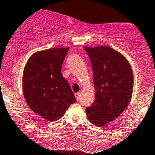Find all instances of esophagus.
Returning a JSON list of instances; mask_svg holds the SVG:
<instances>
[{
  "label": "esophagus",
  "mask_w": 155,
  "mask_h": 155,
  "mask_svg": "<svg viewBox=\"0 0 155 155\" xmlns=\"http://www.w3.org/2000/svg\"><path fill=\"white\" fill-rule=\"evenodd\" d=\"M75 97H76V100L79 101V97H80V92H77V93H75Z\"/></svg>",
  "instance_id": "obj_1"
}]
</instances>
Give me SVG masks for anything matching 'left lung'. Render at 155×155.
Returning <instances> with one entry per match:
<instances>
[{"instance_id":"1","label":"left lung","mask_w":155,"mask_h":155,"mask_svg":"<svg viewBox=\"0 0 155 155\" xmlns=\"http://www.w3.org/2000/svg\"><path fill=\"white\" fill-rule=\"evenodd\" d=\"M84 49L91 61L95 88L94 103L85 112L91 124L103 127L117 118L130 104L133 71L125 57L108 46Z\"/></svg>"}]
</instances>
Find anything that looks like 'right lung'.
<instances>
[{
	"label": "right lung",
	"instance_id": "obj_1",
	"mask_svg": "<svg viewBox=\"0 0 155 155\" xmlns=\"http://www.w3.org/2000/svg\"><path fill=\"white\" fill-rule=\"evenodd\" d=\"M70 48L38 51L27 61L22 75V91L30 109L48 121L62 117L76 101L69 82L61 74Z\"/></svg>",
	"mask_w": 155,
	"mask_h": 155
}]
</instances>
